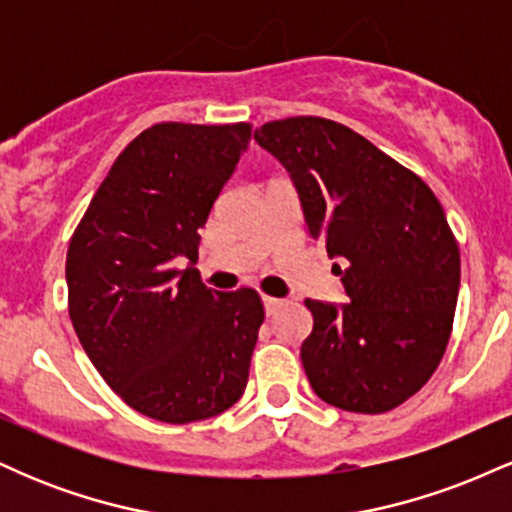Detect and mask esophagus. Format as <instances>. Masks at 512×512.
<instances>
[{
  "label": "esophagus",
  "instance_id": "obj_1",
  "mask_svg": "<svg viewBox=\"0 0 512 512\" xmlns=\"http://www.w3.org/2000/svg\"><path fill=\"white\" fill-rule=\"evenodd\" d=\"M262 303H264V310H267V315H274L276 310L284 305V301H279V298H272V296H262Z\"/></svg>",
  "mask_w": 512,
  "mask_h": 512
}]
</instances>
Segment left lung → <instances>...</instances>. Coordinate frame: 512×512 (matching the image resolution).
Segmentation results:
<instances>
[{"mask_svg": "<svg viewBox=\"0 0 512 512\" xmlns=\"http://www.w3.org/2000/svg\"><path fill=\"white\" fill-rule=\"evenodd\" d=\"M257 144L291 173L310 238L342 257L351 303H317L301 361L315 395L356 414L404 404L448 349L460 248L431 187L327 117L264 122Z\"/></svg>", "mask_w": 512, "mask_h": 512, "instance_id": "obj_1", "label": "left lung"}]
</instances>
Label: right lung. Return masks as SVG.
I'll use <instances>...</instances> for the list:
<instances>
[{
  "label": "right lung",
  "mask_w": 512,
  "mask_h": 512,
  "mask_svg": "<svg viewBox=\"0 0 512 512\" xmlns=\"http://www.w3.org/2000/svg\"><path fill=\"white\" fill-rule=\"evenodd\" d=\"M252 137L250 122H158L125 146L67 250L76 337L122 402L166 424L221 414L243 397L264 322L255 289L209 291L199 228Z\"/></svg>",
  "instance_id": "obj_1"
}]
</instances>
